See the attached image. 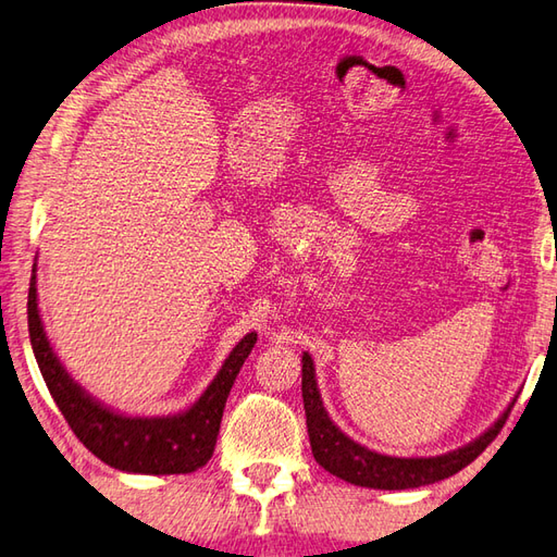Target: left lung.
<instances>
[{
    "mask_svg": "<svg viewBox=\"0 0 557 557\" xmlns=\"http://www.w3.org/2000/svg\"><path fill=\"white\" fill-rule=\"evenodd\" d=\"M302 404L308 416V435L310 447L317 463L336 479H344L360 487H377V491H406V487H421L437 481H445L449 475L461 471L463 467L479 457L491 445L495 435L500 433L509 416L507 411L497 418V423L485 430L481 437H475L469 445L454 451L440 454V457H387L368 447L358 445L356 440L344 435L334 425L332 418L324 411L320 389L314 380V362L310 354H302Z\"/></svg>",
    "mask_w": 557,
    "mask_h": 557,
    "instance_id": "1",
    "label": "left lung"
}]
</instances>
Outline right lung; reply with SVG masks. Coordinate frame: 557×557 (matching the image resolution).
<instances>
[{"label":"right lung","instance_id":"add662e5","mask_svg":"<svg viewBox=\"0 0 557 557\" xmlns=\"http://www.w3.org/2000/svg\"><path fill=\"white\" fill-rule=\"evenodd\" d=\"M28 334L42 380L74 435L108 467L127 473H191L211 459L233 382L252 354L257 334L240 338L219 374L187 411L175 416H124L96 401L70 377L45 336L38 310L36 264L28 288Z\"/></svg>","mask_w":557,"mask_h":557}]
</instances>
